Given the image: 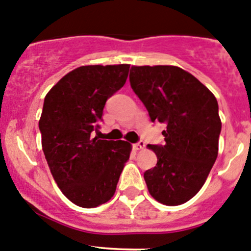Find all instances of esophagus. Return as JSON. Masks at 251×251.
<instances>
[{
  "mask_svg": "<svg viewBox=\"0 0 251 251\" xmlns=\"http://www.w3.org/2000/svg\"><path fill=\"white\" fill-rule=\"evenodd\" d=\"M144 147H146V142H144V141H139L138 143L133 144V149L134 150H141V149H143Z\"/></svg>",
  "mask_w": 251,
  "mask_h": 251,
  "instance_id": "esophagus-1",
  "label": "esophagus"
}]
</instances>
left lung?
<instances>
[{
	"label": "left lung",
	"instance_id": "8db88e82",
	"mask_svg": "<svg viewBox=\"0 0 251 251\" xmlns=\"http://www.w3.org/2000/svg\"><path fill=\"white\" fill-rule=\"evenodd\" d=\"M130 84L150 120L166 125V143L148 146L157 156L156 166L144 172L148 190L162 204H183L201 190L218 157V101L176 66H132Z\"/></svg>",
	"mask_w": 251,
	"mask_h": 251
}]
</instances>
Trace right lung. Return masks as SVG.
<instances>
[{"label": "right lung", "mask_w": 251, "mask_h": 251, "mask_svg": "<svg viewBox=\"0 0 251 251\" xmlns=\"http://www.w3.org/2000/svg\"><path fill=\"white\" fill-rule=\"evenodd\" d=\"M130 65L81 66L47 94L39 119L42 148L62 194L95 208L114 195L131 144L94 137L107 100L126 83Z\"/></svg>", "instance_id": "add662e5"}]
</instances>
